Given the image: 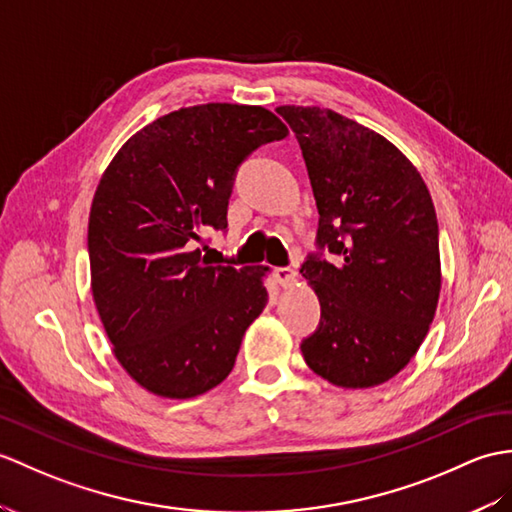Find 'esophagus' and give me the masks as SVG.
Instances as JSON below:
<instances>
[{"label": "esophagus", "mask_w": 512, "mask_h": 512, "mask_svg": "<svg viewBox=\"0 0 512 512\" xmlns=\"http://www.w3.org/2000/svg\"><path fill=\"white\" fill-rule=\"evenodd\" d=\"M275 279L281 288H290L296 281V270L292 268H275Z\"/></svg>", "instance_id": "esophagus-1"}]
</instances>
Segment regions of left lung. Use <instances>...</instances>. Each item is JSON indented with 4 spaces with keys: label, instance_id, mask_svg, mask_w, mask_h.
I'll return each instance as SVG.
<instances>
[{
    "label": "left lung",
    "instance_id": "obj_1",
    "mask_svg": "<svg viewBox=\"0 0 512 512\" xmlns=\"http://www.w3.org/2000/svg\"><path fill=\"white\" fill-rule=\"evenodd\" d=\"M299 139L320 213L301 272L323 320L303 340L312 371L340 388L388 382L417 355L441 296L434 202L419 170L375 130L320 106H277Z\"/></svg>",
    "mask_w": 512,
    "mask_h": 512
}]
</instances>
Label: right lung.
<instances>
[{"mask_svg": "<svg viewBox=\"0 0 512 512\" xmlns=\"http://www.w3.org/2000/svg\"><path fill=\"white\" fill-rule=\"evenodd\" d=\"M288 135L251 104L183 106L117 150L89 211L91 294L113 355L148 392L192 399L233 371L268 303V266H211L196 242L227 229L233 174Z\"/></svg>", "mask_w": 512, "mask_h": 512, "instance_id": "add662e5", "label": "right lung"}]
</instances>
